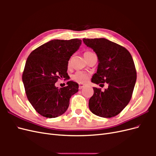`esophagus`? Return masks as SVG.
<instances>
[{"instance_id": "esophagus-1", "label": "esophagus", "mask_w": 156, "mask_h": 156, "mask_svg": "<svg viewBox=\"0 0 156 156\" xmlns=\"http://www.w3.org/2000/svg\"><path fill=\"white\" fill-rule=\"evenodd\" d=\"M84 87V84H79V88L80 90H81V89H82Z\"/></svg>"}]
</instances>
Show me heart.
Wrapping results in <instances>:
<instances>
[{"label": "heart", "mask_w": 156, "mask_h": 156, "mask_svg": "<svg viewBox=\"0 0 156 156\" xmlns=\"http://www.w3.org/2000/svg\"><path fill=\"white\" fill-rule=\"evenodd\" d=\"M93 53L90 51H86L85 53H84V56L87 55H88L90 54H92ZM72 79L74 80L75 81L80 83H85L88 79V75L87 73L83 72H77L75 73L72 77Z\"/></svg>", "instance_id": "heart-1"}]
</instances>
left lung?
Segmentation results:
<instances>
[{
	"label": "left lung",
	"mask_w": 156,
	"mask_h": 156,
	"mask_svg": "<svg viewBox=\"0 0 156 156\" xmlns=\"http://www.w3.org/2000/svg\"><path fill=\"white\" fill-rule=\"evenodd\" d=\"M84 44L97 55V72L92 82L100 86L107 83L108 88L102 92L94 87V94L88 106L93 114L103 118L115 116L128 104L136 79L133 60L125 48L105 38L83 40Z\"/></svg>",
	"instance_id": "obj_1"
}]
</instances>
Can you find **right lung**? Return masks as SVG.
I'll use <instances>...</instances> for the list:
<instances>
[{
    "mask_svg": "<svg viewBox=\"0 0 156 156\" xmlns=\"http://www.w3.org/2000/svg\"><path fill=\"white\" fill-rule=\"evenodd\" d=\"M81 40H53L38 47L29 55L22 79L29 102L40 115L56 118L66 111L71 96L79 90L73 81L67 86L56 87L58 79H68V61L76 52Z\"/></svg>",
    "mask_w": 156,
    "mask_h": 156,
    "instance_id": "right-lung-1",
    "label": "right lung"
}]
</instances>
